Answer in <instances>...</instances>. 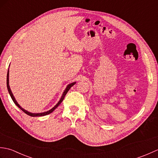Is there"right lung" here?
Wrapping results in <instances>:
<instances>
[{"label":"right lung","mask_w":158,"mask_h":158,"mask_svg":"<svg viewBox=\"0 0 158 158\" xmlns=\"http://www.w3.org/2000/svg\"><path fill=\"white\" fill-rule=\"evenodd\" d=\"M75 82H74V83H70V84H69L68 86L66 87V89L64 90V92L63 94H62V98H60V101L58 102V104H57V105H56L54 107H53V108H52L51 110H48V111H47V112L41 113H30V112L27 111V110H26L25 109H23V108H22V107L19 106V104H18V102H17L16 100L15 99L14 96H13V94H12V92H11V89H10V87H9V70H8V72H7V75H6V86H7V89H8L9 93L10 96H11V98H12V100H13V101L14 102V103L15 104V105H16L17 106H18L19 107V108L22 110V111H23V112H24L26 114H27V115H30V116H31V117H40V116H44V115H48V114L52 113V112L53 111V110H54V109H56L57 108V107H58V106L60 105V103H61V102L63 101V100H64V97H65L66 94H67V92H69V90L70 89V88H71V87H72V86H73V85H75Z\"/></svg>","instance_id":"add662e5"}]
</instances>
